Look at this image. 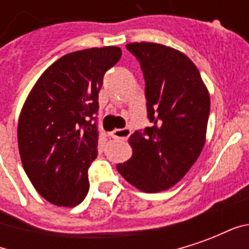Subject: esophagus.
<instances>
[{
	"mask_svg": "<svg viewBox=\"0 0 249 249\" xmlns=\"http://www.w3.org/2000/svg\"><path fill=\"white\" fill-rule=\"evenodd\" d=\"M132 133V130L129 128H121V129H114L112 132V137L117 139V140H126Z\"/></svg>",
	"mask_w": 249,
	"mask_h": 249,
	"instance_id": "esophagus-1",
	"label": "esophagus"
}]
</instances>
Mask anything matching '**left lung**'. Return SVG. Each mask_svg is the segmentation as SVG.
Wrapping results in <instances>:
<instances>
[{
	"label": "left lung",
	"instance_id": "1",
	"mask_svg": "<svg viewBox=\"0 0 249 249\" xmlns=\"http://www.w3.org/2000/svg\"><path fill=\"white\" fill-rule=\"evenodd\" d=\"M126 49L144 74L151 125L130 136L133 156L117 171L142 192H161L185 176L203 149L209 94L197 68L178 51L153 42Z\"/></svg>",
	"mask_w": 249,
	"mask_h": 249
}]
</instances>
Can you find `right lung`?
Returning <instances> with one entry per match:
<instances>
[{
  "instance_id": "1",
  "label": "right lung",
  "mask_w": 249,
  "mask_h": 249,
  "mask_svg": "<svg viewBox=\"0 0 249 249\" xmlns=\"http://www.w3.org/2000/svg\"><path fill=\"white\" fill-rule=\"evenodd\" d=\"M117 46L62 56L29 93L18 121V149L41 196L60 207L80 204L89 191L88 169L97 157L98 92L119 62Z\"/></svg>"
}]
</instances>
